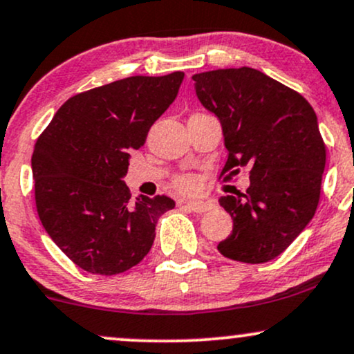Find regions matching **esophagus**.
Returning <instances> with one entry per match:
<instances>
[{"mask_svg":"<svg viewBox=\"0 0 354 354\" xmlns=\"http://www.w3.org/2000/svg\"><path fill=\"white\" fill-rule=\"evenodd\" d=\"M185 206L194 212H206L214 209V203L211 201H188L185 203Z\"/></svg>","mask_w":354,"mask_h":354,"instance_id":"esophagus-1","label":"esophagus"}]
</instances>
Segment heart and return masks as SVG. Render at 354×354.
Masks as SVG:
<instances>
[{
    "label": "heart",
    "instance_id": "1",
    "mask_svg": "<svg viewBox=\"0 0 354 354\" xmlns=\"http://www.w3.org/2000/svg\"><path fill=\"white\" fill-rule=\"evenodd\" d=\"M174 186H176V189L183 191V193H193V191L198 189L199 181L193 174H181V176L174 180Z\"/></svg>",
    "mask_w": 354,
    "mask_h": 354
}]
</instances>
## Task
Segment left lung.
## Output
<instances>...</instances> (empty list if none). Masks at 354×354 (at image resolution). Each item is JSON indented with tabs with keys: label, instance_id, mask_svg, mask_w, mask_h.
<instances>
[{
	"label": "left lung",
	"instance_id": "1",
	"mask_svg": "<svg viewBox=\"0 0 354 354\" xmlns=\"http://www.w3.org/2000/svg\"><path fill=\"white\" fill-rule=\"evenodd\" d=\"M196 95L223 125V173L249 166L244 194L223 196L232 234L224 257L263 263L279 257L312 221L320 201L326 147L312 105L299 92L250 67L193 75Z\"/></svg>",
	"mask_w": 354,
	"mask_h": 354
}]
</instances>
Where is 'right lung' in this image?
I'll use <instances>...</instances> for the list:
<instances>
[{
  "label": "right lung",
  "mask_w": 354,
  "mask_h": 354,
  "mask_svg": "<svg viewBox=\"0 0 354 354\" xmlns=\"http://www.w3.org/2000/svg\"><path fill=\"white\" fill-rule=\"evenodd\" d=\"M185 74L133 75L71 97L42 131L31 158L39 219L75 266L97 275L131 269L150 252L168 196L131 201L122 178L130 151L176 99Z\"/></svg>",
  "instance_id": "1"
}]
</instances>
